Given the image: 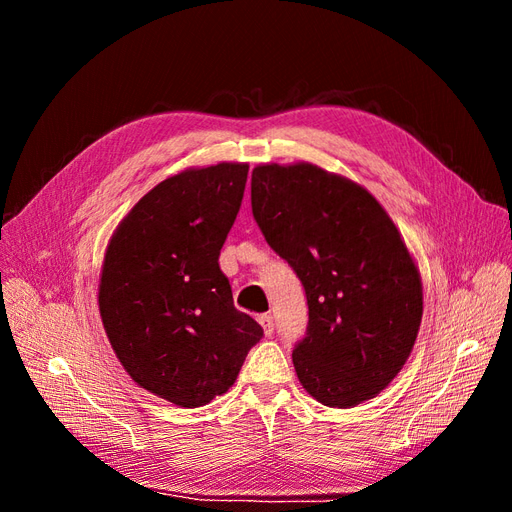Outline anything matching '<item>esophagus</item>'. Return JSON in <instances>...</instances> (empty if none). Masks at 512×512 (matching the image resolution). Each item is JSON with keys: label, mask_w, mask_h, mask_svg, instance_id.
I'll use <instances>...</instances> for the list:
<instances>
[{"label": "esophagus", "mask_w": 512, "mask_h": 512, "mask_svg": "<svg viewBox=\"0 0 512 512\" xmlns=\"http://www.w3.org/2000/svg\"><path fill=\"white\" fill-rule=\"evenodd\" d=\"M257 321H259V325L263 327V334L272 336V332H274V321H272V317H270V315H259Z\"/></svg>", "instance_id": "1"}]
</instances>
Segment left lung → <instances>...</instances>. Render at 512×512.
Instances as JSON below:
<instances>
[{"label": "left lung", "mask_w": 512, "mask_h": 512, "mask_svg": "<svg viewBox=\"0 0 512 512\" xmlns=\"http://www.w3.org/2000/svg\"><path fill=\"white\" fill-rule=\"evenodd\" d=\"M253 217L302 280L306 338L293 366L329 408L381 393L415 346L423 285L415 259L376 197L315 163H261L251 178Z\"/></svg>", "instance_id": "1"}]
</instances>
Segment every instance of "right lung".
I'll list each match as a JSON object with an SVG mask.
<instances>
[{
    "mask_svg": "<svg viewBox=\"0 0 512 512\" xmlns=\"http://www.w3.org/2000/svg\"><path fill=\"white\" fill-rule=\"evenodd\" d=\"M249 163L187 168L155 185L114 229L97 304L125 372L161 400L197 408L236 383L261 325L236 310L219 268Z\"/></svg>",
    "mask_w": 512,
    "mask_h": 512,
    "instance_id": "add662e5",
    "label": "right lung"
}]
</instances>
